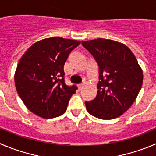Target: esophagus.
I'll return each instance as SVG.
<instances>
[{
	"label": "esophagus",
	"mask_w": 156,
	"mask_h": 156,
	"mask_svg": "<svg viewBox=\"0 0 156 156\" xmlns=\"http://www.w3.org/2000/svg\"><path fill=\"white\" fill-rule=\"evenodd\" d=\"M83 86H84V83L79 84V85H78V87H79V89H80V90H81V89H82L83 87Z\"/></svg>",
	"instance_id": "esophagus-1"
}]
</instances>
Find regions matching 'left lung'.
Masks as SVG:
<instances>
[{
    "label": "left lung",
    "instance_id": "1",
    "mask_svg": "<svg viewBox=\"0 0 156 156\" xmlns=\"http://www.w3.org/2000/svg\"><path fill=\"white\" fill-rule=\"evenodd\" d=\"M99 65L97 94L86 108L90 115L112 119L126 112L142 88L143 72L134 53L124 44L97 38L82 41Z\"/></svg>",
    "mask_w": 156,
    "mask_h": 156
}]
</instances>
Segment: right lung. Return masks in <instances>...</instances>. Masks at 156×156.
Here are the masks:
<instances>
[{"instance_id": "add662e5", "label": "right lung", "mask_w": 156, "mask_h": 156, "mask_svg": "<svg viewBox=\"0 0 156 156\" xmlns=\"http://www.w3.org/2000/svg\"><path fill=\"white\" fill-rule=\"evenodd\" d=\"M80 41L55 37L43 39L29 47L20 59L14 83L26 107L44 119L66 112L76 86L65 84L63 66L69 53Z\"/></svg>"}]
</instances>
